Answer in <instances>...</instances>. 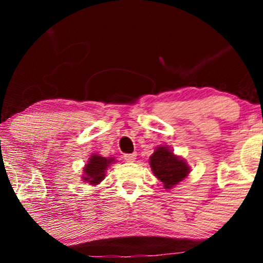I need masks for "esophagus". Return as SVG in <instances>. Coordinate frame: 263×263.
I'll use <instances>...</instances> for the list:
<instances>
[{"mask_svg":"<svg viewBox=\"0 0 263 263\" xmlns=\"http://www.w3.org/2000/svg\"><path fill=\"white\" fill-rule=\"evenodd\" d=\"M123 159L128 163H133L136 159V153H127L123 156Z\"/></svg>","mask_w":263,"mask_h":263,"instance_id":"obj_1","label":"esophagus"}]
</instances>
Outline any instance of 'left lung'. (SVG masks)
Masks as SVG:
<instances>
[{
	"label": "left lung",
	"mask_w": 263,
	"mask_h": 263,
	"mask_svg": "<svg viewBox=\"0 0 263 263\" xmlns=\"http://www.w3.org/2000/svg\"><path fill=\"white\" fill-rule=\"evenodd\" d=\"M149 165L154 176L167 190L184 181L190 172V166L185 159L175 154L167 146L157 147L149 157Z\"/></svg>",
	"instance_id": "left-lung-1"
}]
</instances>
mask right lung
I'll return each instance as SVG.
<instances>
[{
	"label": "right lung",
	"mask_w": 263,
	"mask_h": 263,
	"mask_svg": "<svg viewBox=\"0 0 263 263\" xmlns=\"http://www.w3.org/2000/svg\"><path fill=\"white\" fill-rule=\"evenodd\" d=\"M116 163L115 158H105L93 153L88 158L87 164L84 166L82 182H87L91 185H98L105 178V172L111 164Z\"/></svg>",
	"instance_id": "1"
}]
</instances>
